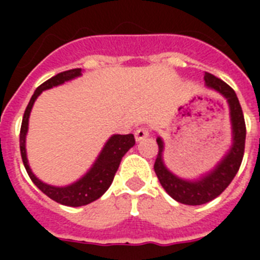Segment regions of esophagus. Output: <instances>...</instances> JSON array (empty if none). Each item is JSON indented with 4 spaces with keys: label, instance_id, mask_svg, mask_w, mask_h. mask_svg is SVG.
<instances>
[{
    "label": "esophagus",
    "instance_id": "34e87169",
    "mask_svg": "<svg viewBox=\"0 0 260 260\" xmlns=\"http://www.w3.org/2000/svg\"><path fill=\"white\" fill-rule=\"evenodd\" d=\"M150 136V134H148V129L147 128H139V129H136V132H135V139H136V142H142L143 139H146Z\"/></svg>",
    "mask_w": 260,
    "mask_h": 260
}]
</instances>
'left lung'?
<instances>
[{"mask_svg": "<svg viewBox=\"0 0 260 260\" xmlns=\"http://www.w3.org/2000/svg\"><path fill=\"white\" fill-rule=\"evenodd\" d=\"M204 79L206 89L220 94L228 104L232 135L230 148L210 170L200 174L196 178H183L167 167L165 162V140L158 136L156 143L159 152L154 165L156 177L166 193L175 201L193 206L212 201L228 187L242 165L246 143V122L242 106L234 89L209 73H205Z\"/></svg>", "mask_w": 260, "mask_h": 260, "instance_id": "8db88e82", "label": "left lung"}]
</instances>
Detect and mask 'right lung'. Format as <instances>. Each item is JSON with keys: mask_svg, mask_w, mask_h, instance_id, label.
Masks as SVG:
<instances>
[{"mask_svg": "<svg viewBox=\"0 0 260 260\" xmlns=\"http://www.w3.org/2000/svg\"><path fill=\"white\" fill-rule=\"evenodd\" d=\"M82 73V69H73V70L59 73L44 83H42L38 89L35 90L34 95L26 106L25 113L22 117L21 131H20V151H21L22 163H24V167H25L26 173L32 179V182L51 200H54L62 205L74 206V208L87 205L90 202L95 201L109 189V186L113 182L114 175H116V171L120 166L122 156L135 146V136L132 134L112 135L105 142L102 150L100 151V154L93 162V165L90 166L89 170L83 174L82 177L78 178L77 181L71 182L69 185H50V183L43 182L40 178L35 175L29 166V162H28V156H26V135H28L29 116L35 105V101L38 100L39 95L44 90H50L52 87L60 86L69 81L79 78Z\"/></svg>", "mask_w": 260, "mask_h": 260, "instance_id": "add662e5", "label": "right lung"}]
</instances>
